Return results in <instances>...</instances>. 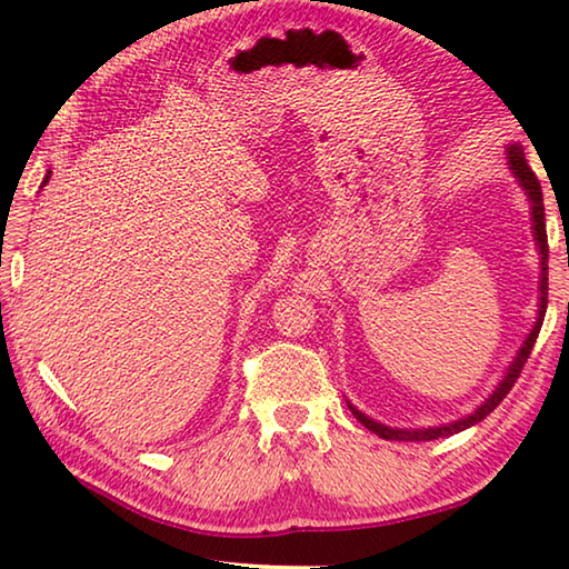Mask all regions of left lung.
<instances>
[{
  "label": "left lung",
  "instance_id": "1",
  "mask_svg": "<svg viewBox=\"0 0 569 569\" xmlns=\"http://www.w3.org/2000/svg\"><path fill=\"white\" fill-rule=\"evenodd\" d=\"M507 166L512 170V176L517 178L519 186H522L525 196L529 200V210H532V233L537 240V250H539V268H542V273H539V308H537V321L532 326V331L527 333L525 343L519 346L517 356L509 363L507 373L502 377V381L497 383L495 391L489 393V397L479 403V407L467 413V417H461L457 421H449V423H439V427H421V429H399V427H387V423L381 421H373L371 417H366L363 411H359L349 403V409L353 411V417L359 419L366 429L373 431V435H379L381 439H391V441H431V439H439V437H451V435H459V431H465L469 427H475L481 419H487L489 413H492L502 399L507 397L509 391H512L515 381L519 379V371H522V366L527 363L529 353H532V346L537 341V333L542 329V321H545V311H547V253H550V248H547V228H545V203H542V188H539V180L532 172V168L527 166L525 160V150L522 146H509L507 148Z\"/></svg>",
  "mask_w": 569,
  "mask_h": 569
}]
</instances>
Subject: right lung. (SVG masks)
<instances>
[{
	"label": "right lung",
	"mask_w": 569,
	"mask_h": 569,
	"mask_svg": "<svg viewBox=\"0 0 569 569\" xmlns=\"http://www.w3.org/2000/svg\"><path fill=\"white\" fill-rule=\"evenodd\" d=\"M47 180H50V172H47V176H44V180H42V186H47Z\"/></svg>",
	"instance_id": "right-lung-1"
}]
</instances>
